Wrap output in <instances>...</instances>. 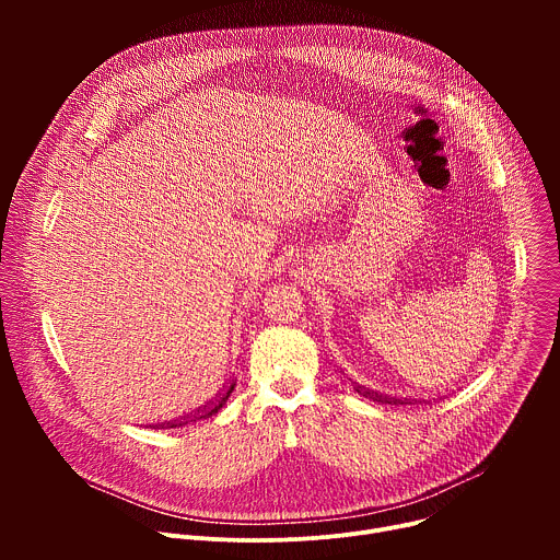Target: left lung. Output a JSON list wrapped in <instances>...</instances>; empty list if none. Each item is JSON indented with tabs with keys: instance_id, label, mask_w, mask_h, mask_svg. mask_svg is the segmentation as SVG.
<instances>
[{
	"instance_id": "left-lung-1",
	"label": "left lung",
	"mask_w": 560,
	"mask_h": 560,
	"mask_svg": "<svg viewBox=\"0 0 560 560\" xmlns=\"http://www.w3.org/2000/svg\"><path fill=\"white\" fill-rule=\"evenodd\" d=\"M357 392L361 394V396H365V398H370V401H376V404H387V406H396V401L398 398H389V396H383V394H378V392H372V389H365V387H357Z\"/></svg>"
}]
</instances>
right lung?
Listing matches in <instances>:
<instances>
[{"instance_id":"right-lung-1","label":"right lung","mask_w":560,"mask_h":560,"mask_svg":"<svg viewBox=\"0 0 560 560\" xmlns=\"http://www.w3.org/2000/svg\"><path fill=\"white\" fill-rule=\"evenodd\" d=\"M234 385H236V381H232V383L223 389V394H219L210 406H206L203 410H197V415H192V417H184V419H179V421H168V423H164V425H166V428H182V425H188V423H192V421H201V419H210V417H214V415L225 406L228 396L232 394ZM164 425H162V428H164Z\"/></svg>"}]
</instances>
